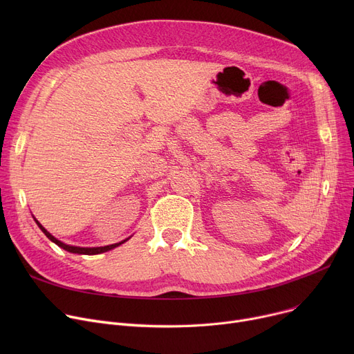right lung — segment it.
Wrapping results in <instances>:
<instances>
[{
	"label": "right lung",
	"instance_id": "add662e5",
	"mask_svg": "<svg viewBox=\"0 0 354 354\" xmlns=\"http://www.w3.org/2000/svg\"><path fill=\"white\" fill-rule=\"evenodd\" d=\"M34 221L37 222V225H39V228L44 232V235L50 239V241H53V243L55 244V245H59L60 248H63V250H66V251H68V252H73V254H83V255H95V254H102V252H106V251H110V250H113V248H116V247H119V245H122L123 243H126V241L129 239H123V241H120V243H116V244H111V245H104V247H93V248H84V247H74V245H67V244H64V243H62V241H59L57 238L55 236H53L41 224L39 221H37L35 218H34Z\"/></svg>",
	"mask_w": 354,
	"mask_h": 354
}]
</instances>
